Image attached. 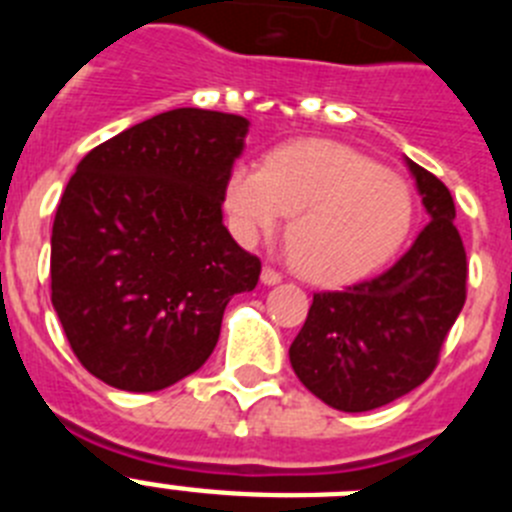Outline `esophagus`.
<instances>
[{
	"label": "esophagus",
	"mask_w": 512,
	"mask_h": 512,
	"mask_svg": "<svg viewBox=\"0 0 512 512\" xmlns=\"http://www.w3.org/2000/svg\"><path fill=\"white\" fill-rule=\"evenodd\" d=\"M261 282H264L266 287H274V284L282 282V274H279L277 269H271V266H264V271H261Z\"/></svg>",
	"instance_id": "1"
}]
</instances>
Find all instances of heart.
Wrapping results in <instances>:
<instances>
[{"mask_svg": "<svg viewBox=\"0 0 512 512\" xmlns=\"http://www.w3.org/2000/svg\"><path fill=\"white\" fill-rule=\"evenodd\" d=\"M225 210L246 246L274 235L284 215L297 271L325 287L356 282L390 259L413 225V194L395 171L336 140L274 148L261 171L235 166Z\"/></svg>", "mask_w": 512, "mask_h": 512, "instance_id": "1", "label": "heart"}]
</instances>
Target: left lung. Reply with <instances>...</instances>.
Segmentation results:
<instances>
[{"label":"left lung","instance_id":"left-lung-1","mask_svg":"<svg viewBox=\"0 0 512 512\" xmlns=\"http://www.w3.org/2000/svg\"><path fill=\"white\" fill-rule=\"evenodd\" d=\"M405 164L431 223L384 274L312 297L289 346L300 382L343 413L382 408L431 377L467 300V251L451 192L415 161Z\"/></svg>","mask_w":512,"mask_h":512}]
</instances>
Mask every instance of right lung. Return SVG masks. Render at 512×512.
Wrapping results in <instances>:
<instances>
[{
  "label": "right lung",
  "mask_w": 512,
  "mask_h": 512,
  "mask_svg": "<svg viewBox=\"0 0 512 512\" xmlns=\"http://www.w3.org/2000/svg\"><path fill=\"white\" fill-rule=\"evenodd\" d=\"M251 122L179 107L122 130L76 166L51 235V300L89 374L158 392L197 372L225 305L261 261L223 225L225 182Z\"/></svg>",
  "instance_id": "1"
}]
</instances>
